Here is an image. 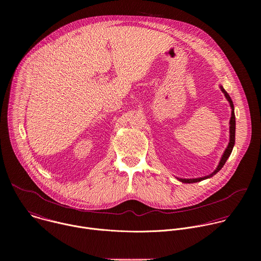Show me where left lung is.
<instances>
[{"label": "left lung", "instance_id": "left-lung-1", "mask_svg": "<svg viewBox=\"0 0 261 261\" xmlns=\"http://www.w3.org/2000/svg\"><path fill=\"white\" fill-rule=\"evenodd\" d=\"M220 89L222 91V93L225 95L227 101L229 102L230 104V107H231V118H230V121H229V124H230V127H229V133H230V136H229V143L226 147V150L224 152V154H223L220 162H219V165L217 166V168L214 170V172H212L211 174L206 175V176H202V177H197V178H178L177 179L181 182H188V184H191V182H197V181H200V180H203V179H206V178H210L212 177L213 175H215L217 172H219V170L224 166L225 162L227 161L228 157L230 156L231 152H232V148H233V145H234V142H236V116H234V107H233V103H232V100L230 98V96L228 95V93L223 89L222 86H220Z\"/></svg>", "mask_w": 261, "mask_h": 261}]
</instances>
